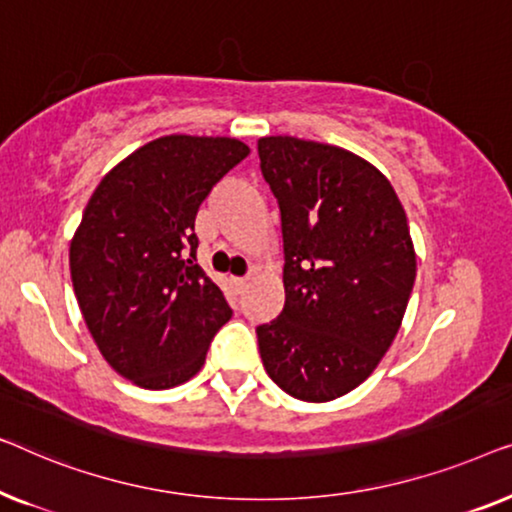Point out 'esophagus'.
<instances>
[{
    "mask_svg": "<svg viewBox=\"0 0 512 512\" xmlns=\"http://www.w3.org/2000/svg\"><path fill=\"white\" fill-rule=\"evenodd\" d=\"M234 285L239 287V290H243V287L248 285V276H241V278H234Z\"/></svg>",
    "mask_w": 512,
    "mask_h": 512,
    "instance_id": "1",
    "label": "esophagus"
}]
</instances>
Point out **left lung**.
<instances>
[{
  "mask_svg": "<svg viewBox=\"0 0 512 512\" xmlns=\"http://www.w3.org/2000/svg\"><path fill=\"white\" fill-rule=\"evenodd\" d=\"M283 222L285 306L257 327L264 369L294 399L343 397L397 336L417 259L392 183L362 157L294 136L257 141Z\"/></svg>",
  "mask_w": 512,
  "mask_h": 512,
  "instance_id": "left-lung-1",
  "label": "left lung"
}]
</instances>
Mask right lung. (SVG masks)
Here are the masks:
<instances>
[{"instance_id":"right-lung-1","label":"right lung","mask_w":512,"mask_h":512,"mask_svg":"<svg viewBox=\"0 0 512 512\" xmlns=\"http://www.w3.org/2000/svg\"><path fill=\"white\" fill-rule=\"evenodd\" d=\"M248 155L229 136H160L115 164L85 206L69 248L78 308L106 362L143 390L199 373L232 318L197 264L194 218Z\"/></svg>"}]
</instances>
